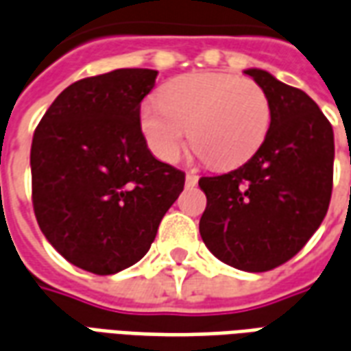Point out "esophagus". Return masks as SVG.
Wrapping results in <instances>:
<instances>
[{
	"instance_id": "obj_1",
	"label": "esophagus",
	"mask_w": 351,
	"mask_h": 351,
	"mask_svg": "<svg viewBox=\"0 0 351 351\" xmlns=\"http://www.w3.org/2000/svg\"><path fill=\"white\" fill-rule=\"evenodd\" d=\"M197 180L199 176L195 175V173H188V175H186V186H188V188H193V186L197 184Z\"/></svg>"
}]
</instances>
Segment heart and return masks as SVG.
Segmentation results:
<instances>
[{
	"mask_svg": "<svg viewBox=\"0 0 351 351\" xmlns=\"http://www.w3.org/2000/svg\"><path fill=\"white\" fill-rule=\"evenodd\" d=\"M158 99L141 107V130L163 161L180 156L190 131L193 152L208 167H237L258 152L271 130L269 93L237 75H182L163 84Z\"/></svg>",
	"mask_w": 351,
	"mask_h": 351,
	"instance_id": "b5f03b06",
	"label": "heart"
}]
</instances>
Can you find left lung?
Listing matches in <instances>:
<instances>
[{
	"mask_svg": "<svg viewBox=\"0 0 351 351\" xmlns=\"http://www.w3.org/2000/svg\"><path fill=\"white\" fill-rule=\"evenodd\" d=\"M244 73L271 97V130L244 165L199 180L206 195L199 233L223 263L265 272L293 258L324 221L331 201L335 135L302 90L263 69Z\"/></svg>",
	"mask_w": 351,
	"mask_h": 351,
	"instance_id": "8db88e82",
	"label": "left lung"
}]
</instances>
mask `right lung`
I'll return each instance as SVG.
<instances>
[{"label": "right lung", "mask_w": 351, "mask_h": 351, "mask_svg": "<svg viewBox=\"0 0 351 351\" xmlns=\"http://www.w3.org/2000/svg\"><path fill=\"white\" fill-rule=\"evenodd\" d=\"M154 69L77 80L34 133L32 199L43 235L69 263L114 274L150 250L184 190L180 169L156 160L141 131Z\"/></svg>", "instance_id": "obj_1"}]
</instances>
